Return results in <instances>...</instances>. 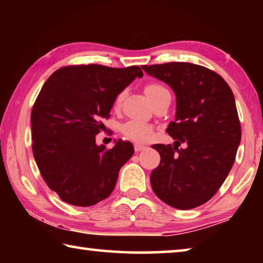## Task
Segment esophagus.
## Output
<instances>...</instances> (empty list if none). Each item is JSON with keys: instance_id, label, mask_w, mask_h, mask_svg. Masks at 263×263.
Returning <instances> with one entry per match:
<instances>
[{"instance_id": "obj_1", "label": "esophagus", "mask_w": 263, "mask_h": 263, "mask_svg": "<svg viewBox=\"0 0 263 263\" xmlns=\"http://www.w3.org/2000/svg\"><path fill=\"white\" fill-rule=\"evenodd\" d=\"M145 147H146L145 145L139 144V142H136V144H135V151H136V152H140V151H142Z\"/></svg>"}]
</instances>
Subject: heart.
<instances>
[{
    "label": "heart",
    "instance_id": "b5f03b06",
    "mask_svg": "<svg viewBox=\"0 0 263 263\" xmlns=\"http://www.w3.org/2000/svg\"><path fill=\"white\" fill-rule=\"evenodd\" d=\"M166 91H168L167 88L163 87L162 84H160L158 82H149L145 86V92L151 102L154 101L158 96H160ZM124 96H125V91L124 90L116 96L115 102H114V105L116 108L121 105ZM121 130L124 136H126L127 138H130V139L137 140V141L148 140L153 137V133H154L152 125H149V124L146 123L145 121H141V119H137V118L130 119V121L124 123L121 127Z\"/></svg>",
    "mask_w": 263,
    "mask_h": 263
}]
</instances>
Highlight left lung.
Masks as SVG:
<instances>
[{
    "label": "left lung",
    "mask_w": 263,
    "mask_h": 263,
    "mask_svg": "<svg viewBox=\"0 0 263 263\" xmlns=\"http://www.w3.org/2000/svg\"><path fill=\"white\" fill-rule=\"evenodd\" d=\"M141 68L176 95L175 122L166 130L175 142L152 146L161 160L151 173V185L168 205L197 208L215 196L234 163L241 126L233 92L219 74L190 62ZM182 142L187 147L179 149Z\"/></svg>",
    "instance_id": "8db88e82"
}]
</instances>
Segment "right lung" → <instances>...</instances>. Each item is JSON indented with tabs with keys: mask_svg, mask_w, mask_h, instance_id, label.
<instances>
[{
	"mask_svg": "<svg viewBox=\"0 0 263 263\" xmlns=\"http://www.w3.org/2000/svg\"><path fill=\"white\" fill-rule=\"evenodd\" d=\"M141 77L138 66L72 65L44 83L31 111L32 152L44 181L64 202L90 206L112 193L135 148L123 140L114 148L97 146L95 136L116 96Z\"/></svg>",
	"mask_w": 263,
	"mask_h": 263,
	"instance_id": "right-lung-1",
	"label": "right lung"
}]
</instances>
